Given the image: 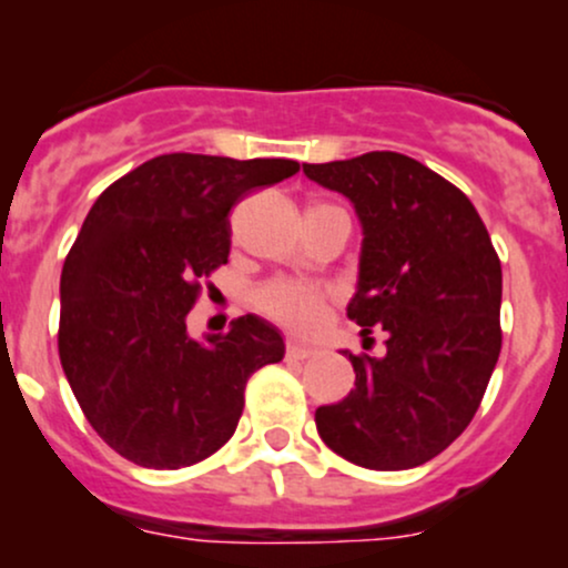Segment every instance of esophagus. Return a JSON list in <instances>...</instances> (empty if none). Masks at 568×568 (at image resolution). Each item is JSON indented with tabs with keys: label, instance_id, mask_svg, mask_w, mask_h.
Masks as SVG:
<instances>
[{
	"label": "esophagus",
	"instance_id": "34e87169",
	"mask_svg": "<svg viewBox=\"0 0 568 568\" xmlns=\"http://www.w3.org/2000/svg\"><path fill=\"white\" fill-rule=\"evenodd\" d=\"M317 349L306 347V344H298V342H288V347H285V357L288 361H310V357H315Z\"/></svg>",
	"mask_w": 568,
	"mask_h": 568
}]
</instances>
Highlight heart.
<instances>
[{"label":"heart","mask_w":568,"mask_h":568,"mask_svg":"<svg viewBox=\"0 0 568 568\" xmlns=\"http://www.w3.org/2000/svg\"><path fill=\"white\" fill-rule=\"evenodd\" d=\"M328 298L331 291L325 285L298 283V280L288 277L270 280L253 291V306L270 321L296 331V334H306V331H315L321 325Z\"/></svg>","instance_id":"b5f03b06"}]
</instances>
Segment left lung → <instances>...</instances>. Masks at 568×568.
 Returning a JSON list of instances; mask_svg holds the SVG:
<instances>
[{"instance_id":"1","label":"left lung","mask_w":568,"mask_h":568,"mask_svg":"<svg viewBox=\"0 0 568 568\" xmlns=\"http://www.w3.org/2000/svg\"><path fill=\"white\" fill-rule=\"evenodd\" d=\"M304 173L355 205L363 256L347 317L363 336L389 334L384 357L344 352L355 389L315 410L317 433L368 470L425 465L473 422L501 349V264L484 219L406 154L304 162Z\"/></svg>"}]
</instances>
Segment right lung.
I'll list each match as a JSON object with an SVG mask.
<instances>
[{"label":"right lung","mask_w":568,"mask_h":568,"mask_svg":"<svg viewBox=\"0 0 568 568\" xmlns=\"http://www.w3.org/2000/svg\"><path fill=\"white\" fill-rule=\"evenodd\" d=\"M293 173V160L175 152L98 194L63 262L58 355L84 419L125 459L179 470L216 454L247 379L283 361L258 317L194 342L186 315L230 258L232 207Z\"/></svg>","instance_id":"add662e5"}]
</instances>
